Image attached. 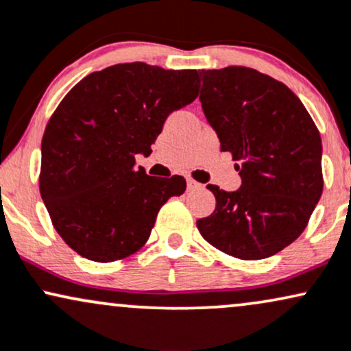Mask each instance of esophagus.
I'll list each match as a JSON object with an SVG mask.
<instances>
[{"label": "esophagus", "mask_w": 351, "mask_h": 351, "mask_svg": "<svg viewBox=\"0 0 351 351\" xmlns=\"http://www.w3.org/2000/svg\"><path fill=\"white\" fill-rule=\"evenodd\" d=\"M187 189H189V191H195V189H202V184L195 182L193 179H189L187 180Z\"/></svg>", "instance_id": "34e87169"}]
</instances>
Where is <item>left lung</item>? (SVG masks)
Listing matches in <instances>:
<instances>
[{
	"mask_svg": "<svg viewBox=\"0 0 351 351\" xmlns=\"http://www.w3.org/2000/svg\"><path fill=\"white\" fill-rule=\"evenodd\" d=\"M205 117L240 172L241 187L207 189L217 207L202 237L240 259H265L298 240L324 191L322 139L298 95L248 67L202 70Z\"/></svg>",
	"mask_w": 351,
	"mask_h": 351,
	"instance_id": "1",
	"label": "left lung"
}]
</instances>
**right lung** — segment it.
<instances>
[{
	"label": "right lung",
	"mask_w": 351,
	"mask_h": 351,
	"mask_svg": "<svg viewBox=\"0 0 351 351\" xmlns=\"http://www.w3.org/2000/svg\"><path fill=\"white\" fill-rule=\"evenodd\" d=\"M197 70L117 64L82 78L62 98L43 136L39 191L60 238L90 261L128 258L149 240L185 179L147 176L136 154H151L166 118L197 98Z\"/></svg>",
	"instance_id": "obj_1"
}]
</instances>
